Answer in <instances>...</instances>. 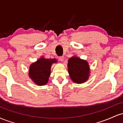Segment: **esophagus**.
Returning a JSON list of instances; mask_svg holds the SVG:
<instances>
[{
	"label": "esophagus",
	"instance_id": "obj_1",
	"mask_svg": "<svg viewBox=\"0 0 123 123\" xmlns=\"http://www.w3.org/2000/svg\"><path fill=\"white\" fill-rule=\"evenodd\" d=\"M59 60H60L61 61H63V60H64V57L63 56H61L59 58Z\"/></svg>",
	"mask_w": 123,
	"mask_h": 123
}]
</instances>
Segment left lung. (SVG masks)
<instances>
[{
	"label": "left lung",
	"instance_id": "left-lung-1",
	"mask_svg": "<svg viewBox=\"0 0 123 123\" xmlns=\"http://www.w3.org/2000/svg\"><path fill=\"white\" fill-rule=\"evenodd\" d=\"M68 69L70 78L74 82L80 84L88 79L90 68L86 61L76 57L70 58L68 61Z\"/></svg>",
	"mask_w": 123,
	"mask_h": 123
}]
</instances>
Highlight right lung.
Masks as SVG:
<instances>
[{
	"label": "right lung",
	"instance_id": "add662e5",
	"mask_svg": "<svg viewBox=\"0 0 123 123\" xmlns=\"http://www.w3.org/2000/svg\"><path fill=\"white\" fill-rule=\"evenodd\" d=\"M55 62H57L55 59L41 58L31 65L29 70V77L39 86L47 84L50 75L51 66L53 63Z\"/></svg>",
	"mask_w": 123,
	"mask_h": 123
}]
</instances>
